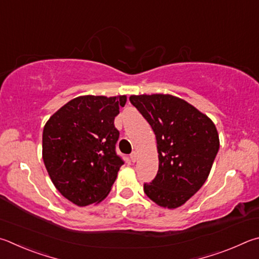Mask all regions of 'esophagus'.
I'll list each match as a JSON object with an SVG mask.
<instances>
[{"label":"esophagus","mask_w":259,"mask_h":259,"mask_svg":"<svg viewBox=\"0 0 259 259\" xmlns=\"http://www.w3.org/2000/svg\"><path fill=\"white\" fill-rule=\"evenodd\" d=\"M137 158H138V155H137V153H136V152L131 153V155H130V159H131V162H136V161H137Z\"/></svg>","instance_id":"1"}]
</instances>
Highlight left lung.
Masks as SVG:
<instances>
[{
  "label": "left lung",
  "mask_w": 259,
  "mask_h": 259,
  "mask_svg": "<svg viewBox=\"0 0 259 259\" xmlns=\"http://www.w3.org/2000/svg\"><path fill=\"white\" fill-rule=\"evenodd\" d=\"M152 126L158 152L157 175L144 191L154 203L177 208L207 179L220 148L215 124L189 103L172 95L130 96Z\"/></svg>",
  "instance_id": "obj_1"
}]
</instances>
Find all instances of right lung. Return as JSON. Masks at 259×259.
<instances>
[{"instance_id": "1", "label": "right lung", "mask_w": 259, "mask_h": 259, "mask_svg": "<svg viewBox=\"0 0 259 259\" xmlns=\"http://www.w3.org/2000/svg\"><path fill=\"white\" fill-rule=\"evenodd\" d=\"M126 97L80 96L50 117L43 131V161L52 182L78 206L100 203L124 161L116 154L114 117Z\"/></svg>"}]
</instances>
